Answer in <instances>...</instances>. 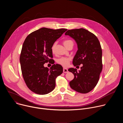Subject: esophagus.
Instances as JSON below:
<instances>
[{
	"instance_id": "34e87169",
	"label": "esophagus",
	"mask_w": 123,
	"mask_h": 123,
	"mask_svg": "<svg viewBox=\"0 0 123 123\" xmlns=\"http://www.w3.org/2000/svg\"><path fill=\"white\" fill-rule=\"evenodd\" d=\"M68 69L66 68H63V73H68Z\"/></svg>"
}]
</instances>
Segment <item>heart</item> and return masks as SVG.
Here are the masks:
<instances>
[{
    "instance_id": "obj_1",
    "label": "heart",
    "mask_w": 123,
    "mask_h": 123,
    "mask_svg": "<svg viewBox=\"0 0 123 123\" xmlns=\"http://www.w3.org/2000/svg\"><path fill=\"white\" fill-rule=\"evenodd\" d=\"M63 44L65 45V46L68 49L71 46L73 47L74 45V41L71 39H66L64 40ZM56 46V42H55L51 46V49L52 52L53 54H54L55 51ZM70 61H71V58L69 57H60L56 59L57 63H58V64L61 65L64 67H68Z\"/></svg>"
}]
</instances>
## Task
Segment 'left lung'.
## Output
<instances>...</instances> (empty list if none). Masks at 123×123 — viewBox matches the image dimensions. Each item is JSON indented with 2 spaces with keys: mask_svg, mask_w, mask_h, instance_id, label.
Here are the masks:
<instances>
[{
  "mask_svg": "<svg viewBox=\"0 0 123 123\" xmlns=\"http://www.w3.org/2000/svg\"><path fill=\"white\" fill-rule=\"evenodd\" d=\"M65 35L73 38L77 44L78 49L73 59L74 66L83 64L79 72L76 68L68 69L74 75L69 86L79 93H88L96 86L103 68L100 42L95 35L83 28L69 30Z\"/></svg>",
  "mask_w": 123,
  "mask_h": 123,
  "instance_id": "8db88e82",
  "label": "left lung"
}]
</instances>
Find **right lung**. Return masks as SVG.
I'll return each mask as SVG.
<instances>
[{"instance_id":"obj_1","label":"right lung","mask_w":123,"mask_h":123,"mask_svg":"<svg viewBox=\"0 0 123 123\" xmlns=\"http://www.w3.org/2000/svg\"><path fill=\"white\" fill-rule=\"evenodd\" d=\"M67 29L53 30L42 28L26 38L21 49L20 62L21 72L28 88L38 94H46L53 91L56 77L63 73V68L53 63L51 48ZM53 64L50 69L43 64Z\"/></svg>"}]
</instances>
